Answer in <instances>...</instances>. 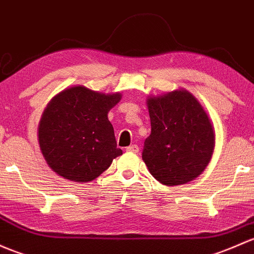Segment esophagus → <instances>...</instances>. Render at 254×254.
Wrapping results in <instances>:
<instances>
[{"label": "esophagus", "instance_id": "esophagus-1", "mask_svg": "<svg viewBox=\"0 0 254 254\" xmlns=\"http://www.w3.org/2000/svg\"><path fill=\"white\" fill-rule=\"evenodd\" d=\"M127 151L132 152V153H137V152L140 151V148H138L137 145H130L127 147Z\"/></svg>", "mask_w": 254, "mask_h": 254}]
</instances>
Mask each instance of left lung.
<instances>
[{"instance_id": "left-lung-1", "label": "left lung", "mask_w": 254, "mask_h": 254, "mask_svg": "<svg viewBox=\"0 0 254 254\" xmlns=\"http://www.w3.org/2000/svg\"><path fill=\"white\" fill-rule=\"evenodd\" d=\"M151 135L142 159L163 185L188 184L201 175L212 158L214 127L192 93L175 90L147 98Z\"/></svg>"}]
</instances>
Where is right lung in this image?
I'll list each match as a JSON object with an SVG mask.
<instances>
[{"label":"right lung","mask_w":254,"mask_h":254,"mask_svg":"<svg viewBox=\"0 0 254 254\" xmlns=\"http://www.w3.org/2000/svg\"><path fill=\"white\" fill-rule=\"evenodd\" d=\"M122 93L73 86L56 95L39 123V145L56 174L75 183L92 181L123 154L117 147L108 112Z\"/></svg>","instance_id":"obj_1"}]
</instances>
